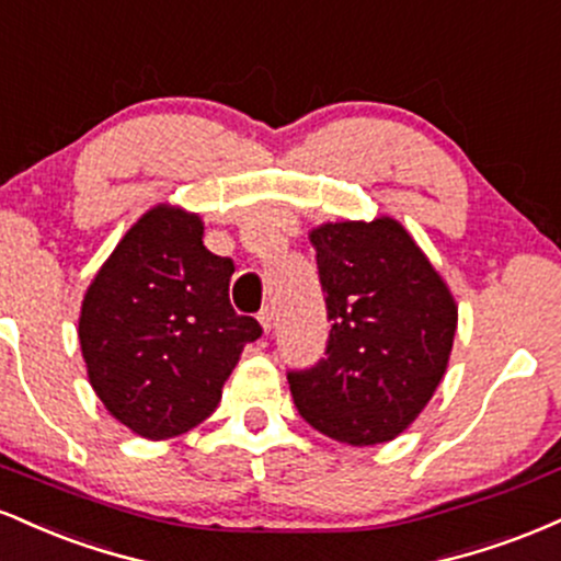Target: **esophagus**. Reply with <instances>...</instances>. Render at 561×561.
<instances>
[{"mask_svg":"<svg viewBox=\"0 0 561 561\" xmlns=\"http://www.w3.org/2000/svg\"><path fill=\"white\" fill-rule=\"evenodd\" d=\"M259 321H261V327H263V332H272V324H274V311L272 308H261V313H259Z\"/></svg>","mask_w":561,"mask_h":561,"instance_id":"34e87169","label":"esophagus"}]
</instances>
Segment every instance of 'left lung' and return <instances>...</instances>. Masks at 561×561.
Segmentation results:
<instances>
[{
  "instance_id": "left-lung-1",
  "label": "left lung",
  "mask_w": 561,
  "mask_h": 561,
  "mask_svg": "<svg viewBox=\"0 0 561 561\" xmlns=\"http://www.w3.org/2000/svg\"><path fill=\"white\" fill-rule=\"evenodd\" d=\"M332 319L327 358L287 375L313 430L347 446L401 435L448 369L459 306L392 216L308 231Z\"/></svg>"
}]
</instances>
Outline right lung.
<instances>
[{"label":"right lung","instance_id":"obj_1","mask_svg":"<svg viewBox=\"0 0 561 561\" xmlns=\"http://www.w3.org/2000/svg\"><path fill=\"white\" fill-rule=\"evenodd\" d=\"M199 214L152 205L94 274L79 343L89 385L121 424L165 440L208 420L261 324L229 302L234 263L203 244Z\"/></svg>","mask_w":561,"mask_h":561}]
</instances>
